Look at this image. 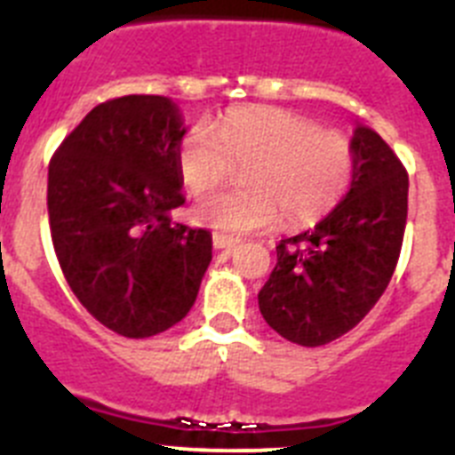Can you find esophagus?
<instances>
[{
    "instance_id": "34e87169",
    "label": "esophagus",
    "mask_w": 455,
    "mask_h": 455,
    "mask_svg": "<svg viewBox=\"0 0 455 455\" xmlns=\"http://www.w3.org/2000/svg\"><path fill=\"white\" fill-rule=\"evenodd\" d=\"M239 243V239H232V236H225V235H214V248L216 251H230Z\"/></svg>"
}]
</instances>
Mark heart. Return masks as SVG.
Here are the masks:
<instances>
[{"instance_id": "1", "label": "heart", "mask_w": 455, "mask_h": 455, "mask_svg": "<svg viewBox=\"0 0 455 455\" xmlns=\"http://www.w3.org/2000/svg\"><path fill=\"white\" fill-rule=\"evenodd\" d=\"M246 188L209 193L193 204V219L225 232L264 230L283 214L284 225H309L331 214L355 182L357 152L344 132L277 107L235 108L182 136L178 175L191 196L219 187L245 166Z\"/></svg>"}]
</instances>
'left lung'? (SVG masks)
<instances>
[{
	"label": "left lung",
	"instance_id": "1",
	"mask_svg": "<svg viewBox=\"0 0 455 455\" xmlns=\"http://www.w3.org/2000/svg\"><path fill=\"white\" fill-rule=\"evenodd\" d=\"M355 182L315 230L275 246L259 312L277 335L323 347L355 328L387 289L403 246L408 172L369 127L353 134Z\"/></svg>",
	"mask_w": 455,
	"mask_h": 455
}]
</instances>
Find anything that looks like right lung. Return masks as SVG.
I'll use <instances>...</instances> for the list:
<instances>
[{
	"instance_id": "obj_1",
	"label": "right lung",
	"mask_w": 455,
	"mask_h": 455,
	"mask_svg": "<svg viewBox=\"0 0 455 455\" xmlns=\"http://www.w3.org/2000/svg\"><path fill=\"white\" fill-rule=\"evenodd\" d=\"M182 116L162 95L98 104L63 139L47 172L56 259L79 303L130 339L159 335L196 303L212 235L172 223Z\"/></svg>"
}]
</instances>
